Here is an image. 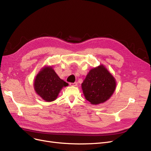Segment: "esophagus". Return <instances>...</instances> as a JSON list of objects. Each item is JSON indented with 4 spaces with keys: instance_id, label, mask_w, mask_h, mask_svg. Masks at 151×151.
<instances>
[{
    "instance_id": "esophagus-1",
    "label": "esophagus",
    "mask_w": 151,
    "mask_h": 151,
    "mask_svg": "<svg viewBox=\"0 0 151 151\" xmlns=\"http://www.w3.org/2000/svg\"><path fill=\"white\" fill-rule=\"evenodd\" d=\"M70 85L71 86H77V83H70Z\"/></svg>"
}]
</instances>
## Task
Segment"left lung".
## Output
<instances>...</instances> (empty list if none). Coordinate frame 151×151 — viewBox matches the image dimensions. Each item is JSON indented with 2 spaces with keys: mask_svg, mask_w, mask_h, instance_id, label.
Here are the masks:
<instances>
[{
  "mask_svg": "<svg viewBox=\"0 0 151 151\" xmlns=\"http://www.w3.org/2000/svg\"><path fill=\"white\" fill-rule=\"evenodd\" d=\"M116 86L115 77L103 65L91 69L81 84L85 98L94 105L110 98Z\"/></svg>",
  "mask_w": 151,
  "mask_h": 151,
  "instance_id": "left-lung-1",
  "label": "left lung"
}]
</instances>
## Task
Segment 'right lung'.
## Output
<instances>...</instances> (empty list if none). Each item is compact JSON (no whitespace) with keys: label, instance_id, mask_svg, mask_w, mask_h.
<instances>
[{"label":"right lung","instance_id":"1","mask_svg":"<svg viewBox=\"0 0 151 151\" xmlns=\"http://www.w3.org/2000/svg\"><path fill=\"white\" fill-rule=\"evenodd\" d=\"M68 86L61 79L52 66H44L34 80V89L36 94L47 102L55 100L63 87Z\"/></svg>","mask_w":151,"mask_h":151}]
</instances>
